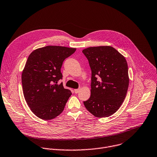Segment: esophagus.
Listing matches in <instances>:
<instances>
[{
  "label": "esophagus",
  "mask_w": 157,
  "mask_h": 157,
  "mask_svg": "<svg viewBox=\"0 0 157 157\" xmlns=\"http://www.w3.org/2000/svg\"><path fill=\"white\" fill-rule=\"evenodd\" d=\"M79 90H80V89H75V90H74V92H75V94H77V93H78Z\"/></svg>",
  "instance_id": "34e87169"
}]
</instances>
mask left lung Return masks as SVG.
Masks as SVG:
<instances>
[{
    "label": "left lung",
    "instance_id": "left-lung-1",
    "mask_svg": "<svg viewBox=\"0 0 157 157\" xmlns=\"http://www.w3.org/2000/svg\"><path fill=\"white\" fill-rule=\"evenodd\" d=\"M92 71L91 95L85 108L98 118L115 113L128 90L129 77L125 58L111 46L91 47L82 50Z\"/></svg>",
    "mask_w": 157,
    "mask_h": 157
}]
</instances>
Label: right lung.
Returning a JSON list of instances; mask_svg holds the SVG:
<instances>
[{"instance_id": "1", "label": "right lung", "mask_w": 157, "mask_h": 157, "mask_svg": "<svg viewBox=\"0 0 157 157\" xmlns=\"http://www.w3.org/2000/svg\"><path fill=\"white\" fill-rule=\"evenodd\" d=\"M76 48L48 45L33 50L22 74L24 98L32 112L40 118L49 120L60 115L72 95L64 89L60 68L64 60Z\"/></svg>"}]
</instances>
